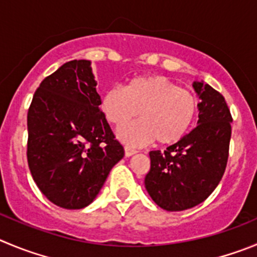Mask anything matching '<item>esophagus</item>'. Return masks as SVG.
<instances>
[{
    "instance_id": "obj_1",
    "label": "esophagus",
    "mask_w": 257,
    "mask_h": 257,
    "mask_svg": "<svg viewBox=\"0 0 257 257\" xmlns=\"http://www.w3.org/2000/svg\"><path fill=\"white\" fill-rule=\"evenodd\" d=\"M124 151H125V157H131V156L136 155V153H137V151L132 150L131 147H124Z\"/></svg>"
}]
</instances>
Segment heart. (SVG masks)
Here are the masks:
<instances>
[{
    "mask_svg": "<svg viewBox=\"0 0 257 257\" xmlns=\"http://www.w3.org/2000/svg\"><path fill=\"white\" fill-rule=\"evenodd\" d=\"M101 110L107 121L120 126L140 114L142 120L117 131L119 140L133 147L157 141L166 146L183 140L195 120L196 97L162 76L129 81L125 88L111 87L104 93Z\"/></svg>",
    "mask_w": 257,
    "mask_h": 257,
    "instance_id": "b5f03b06",
    "label": "heart"
}]
</instances>
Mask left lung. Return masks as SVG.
Wrapping results in <instances>:
<instances>
[{
    "label": "left lung",
    "mask_w": 257,
    "mask_h": 257,
    "mask_svg": "<svg viewBox=\"0 0 257 257\" xmlns=\"http://www.w3.org/2000/svg\"><path fill=\"white\" fill-rule=\"evenodd\" d=\"M193 87L201 100L198 125L164 152H150L146 190L169 212L204 201L219 184L228 160L232 116L226 100L203 81H194Z\"/></svg>",
    "instance_id": "obj_1"
}]
</instances>
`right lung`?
Instances as JSON below:
<instances>
[{"mask_svg": "<svg viewBox=\"0 0 257 257\" xmlns=\"http://www.w3.org/2000/svg\"><path fill=\"white\" fill-rule=\"evenodd\" d=\"M91 62L74 59L42 81L28 111V164L45 198L82 209L124 157L99 106Z\"/></svg>", "mask_w": 257, "mask_h": 257, "instance_id": "obj_1", "label": "right lung"}]
</instances>
